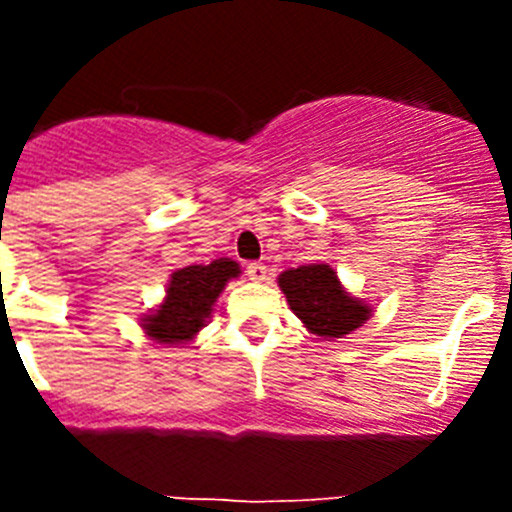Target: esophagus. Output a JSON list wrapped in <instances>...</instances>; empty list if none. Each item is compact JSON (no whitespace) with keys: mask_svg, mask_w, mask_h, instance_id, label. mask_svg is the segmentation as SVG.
Here are the masks:
<instances>
[{"mask_svg":"<svg viewBox=\"0 0 512 512\" xmlns=\"http://www.w3.org/2000/svg\"><path fill=\"white\" fill-rule=\"evenodd\" d=\"M246 274L251 282H266V277H269V269H266L264 264H259V261H253V264L246 266Z\"/></svg>","mask_w":512,"mask_h":512,"instance_id":"obj_1","label":"esophagus"}]
</instances>
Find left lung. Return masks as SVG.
Here are the masks:
<instances>
[{"mask_svg": "<svg viewBox=\"0 0 512 512\" xmlns=\"http://www.w3.org/2000/svg\"><path fill=\"white\" fill-rule=\"evenodd\" d=\"M289 307L315 336L343 338L369 320L372 307L351 297L328 264H307L279 274Z\"/></svg>", "mask_w": 512, "mask_h": 512, "instance_id": "8db88e82", "label": "left lung"}]
</instances>
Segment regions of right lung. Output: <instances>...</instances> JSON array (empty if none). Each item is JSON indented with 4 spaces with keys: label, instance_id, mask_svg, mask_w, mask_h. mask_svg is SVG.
Instances as JSON below:
<instances>
[{
    "label": "right lung",
    "instance_id": "add662e5",
    "mask_svg": "<svg viewBox=\"0 0 512 512\" xmlns=\"http://www.w3.org/2000/svg\"><path fill=\"white\" fill-rule=\"evenodd\" d=\"M241 266L230 259H217L207 266H184L171 274L166 300L153 315H146L143 330L156 343L192 341L210 318L212 305L225 289L228 279L238 277Z\"/></svg>",
    "mask_w": 512,
    "mask_h": 512
}]
</instances>
